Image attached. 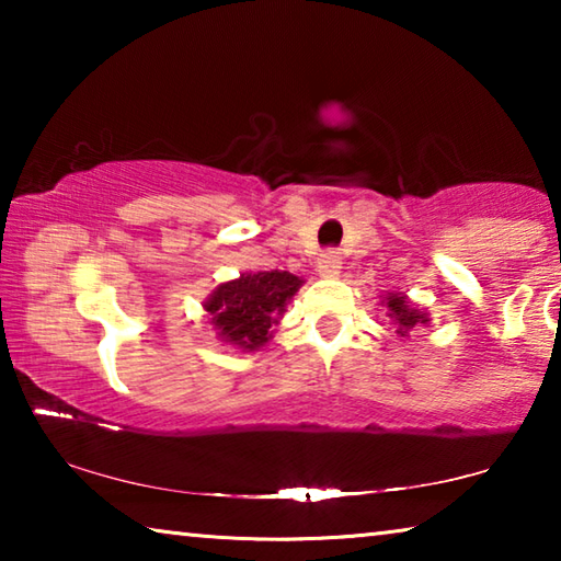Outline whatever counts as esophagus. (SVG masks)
I'll return each mask as SVG.
<instances>
[{"label":"esophagus","mask_w":561,"mask_h":561,"mask_svg":"<svg viewBox=\"0 0 561 561\" xmlns=\"http://www.w3.org/2000/svg\"><path fill=\"white\" fill-rule=\"evenodd\" d=\"M339 270H341V257H339L336 250H327V252L319 254V260H317L319 277L334 279V277H339Z\"/></svg>","instance_id":"obj_1"}]
</instances>
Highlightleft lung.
Masks as SVG:
<instances>
[{
    "label": "left lung",
    "instance_id": "1",
    "mask_svg": "<svg viewBox=\"0 0 561 561\" xmlns=\"http://www.w3.org/2000/svg\"><path fill=\"white\" fill-rule=\"evenodd\" d=\"M383 304L388 309V319L393 321L396 324V334L401 336H408V331H413L415 327H423L428 324V314L425 311H421L417 307H413L411 301H408L405 294H388V297H383Z\"/></svg>",
    "mask_w": 561,
    "mask_h": 561
}]
</instances>
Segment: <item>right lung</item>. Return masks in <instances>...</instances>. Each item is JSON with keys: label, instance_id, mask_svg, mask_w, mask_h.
I'll return each mask as SVG.
<instances>
[{"label": "right lung", "instance_id": "right-lung-1", "mask_svg": "<svg viewBox=\"0 0 561 561\" xmlns=\"http://www.w3.org/2000/svg\"><path fill=\"white\" fill-rule=\"evenodd\" d=\"M301 284L304 279L279 270L240 274L237 279L220 284L203 307L225 344L257 351L272 339V327L279 324L287 301Z\"/></svg>", "mask_w": 561, "mask_h": 561}]
</instances>
